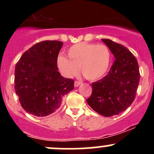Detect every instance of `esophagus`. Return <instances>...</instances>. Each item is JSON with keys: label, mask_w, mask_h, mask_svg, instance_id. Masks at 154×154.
<instances>
[{"label": "esophagus", "mask_w": 154, "mask_h": 154, "mask_svg": "<svg viewBox=\"0 0 154 154\" xmlns=\"http://www.w3.org/2000/svg\"><path fill=\"white\" fill-rule=\"evenodd\" d=\"M81 84H82V82H79V81H75V88L78 87V86L80 85Z\"/></svg>", "instance_id": "esophagus-1"}]
</instances>
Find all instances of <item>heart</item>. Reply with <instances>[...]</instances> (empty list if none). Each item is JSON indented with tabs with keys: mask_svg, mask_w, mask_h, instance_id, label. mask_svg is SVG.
<instances>
[{
	"mask_svg": "<svg viewBox=\"0 0 154 154\" xmlns=\"http://www.w3.org/2000/svg\"><path fill=\"white\" fill-rule=\"evenodd\" d=\"M67 54L69 59L59 56L57 63L61 72L68 77L77 75L80 68L86 79L95 80L104 76L110 65V51L103 44L77 43Z\"/></svg>",
	"mask_w": 154,
	"mask_h": 154,
	"instance_id": "obj_1",
	"label": "heart"
}]
</instances>
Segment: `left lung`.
Segmentation results:
<instances>
[{
    "label": "left lung",
    "mask_w": 154,
    "mask_h": 154,
    "mask_svg": "<svg viewBox=\"0 0 154 154\" xmlns=\"http://www.w3.org/2000/svg\"><path fill=\"white\" fill-rule=\"evenodd\" d=\"M114 55L115 61L103 78L92 83L88 105L104 116L117 115L135 100L140 82L137 59L127 48L109 39H101Z\"/></svg>",
    "instance_id": "left-lung-1"
}]
</instances>
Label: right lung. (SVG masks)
<instances>
[{"mask_svg": "<svg viewBox=\"0 0 154 154\" xmlns=\"http://www.w3.org/2000/svg\"><path fill=\"white\" fill-rule=\"evenodd\" d=\"M63 43L45 40L24 52L15 66V91L23 109L36 116L51 114L63 95L74 89L72 79L58 72V55Z\"/></svg>", "mask_w": 154, "mask_h": 154, "instance_id": "add662e5", "label": "right lung"}]
</instances>
